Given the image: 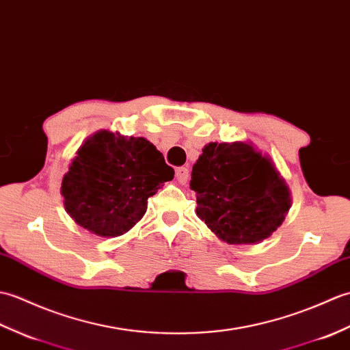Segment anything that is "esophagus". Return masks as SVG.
I'll use <instances>...</instances> for the list:
<instances>
[{"mask_svg": "<svg viewBox=\"0 0 350 350\" xmlns=\"http://www.w3.org/2000/svg\"><path fill=\"white\" fill-rule=\"evenodd\" d=\"M175 176L180 184H185L189 180V169L187 167H176L175 169Z\"/></svg>", "mask_w": 350, "mask_h": 350, "instance_id": "34e87169", "label": "esophagus"}]
</instances>
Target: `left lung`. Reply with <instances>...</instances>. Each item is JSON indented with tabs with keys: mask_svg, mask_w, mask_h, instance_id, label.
<instances>
[{
	"mask_svg": "<svg viewBox=\"0 0 350 350\" xmlns=\"http://www.w3.org/2000/svg\"><path fill=\"white\" fill-rule=\"evenodd\" d=\"M196 214L228 244H258L291 208V190L273 160L247 142H209L191 170Z\"/></svg>",
	"mask_w": 350,
	"mask_h": 350,
	"instance_id": "8db88e82",
	"label": "left lung"
}]
</instances>
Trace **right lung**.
<instances>
[{"label":"right lung","mask_w":350,"mask_h":350,"mask_svg":"<svg viewBox=\"0 0 350 350\" xmlns=\"http://www.w3.org/2000/svg\"><path fill=\"white\" fill-rule=\"evenodd\" d=\"M174 169L145 137L100 130L76 152L61 184L70 217L98 237L126 234L142 219L148 198Z\"/></svg>","instance_id":"1"}]
</instances>
